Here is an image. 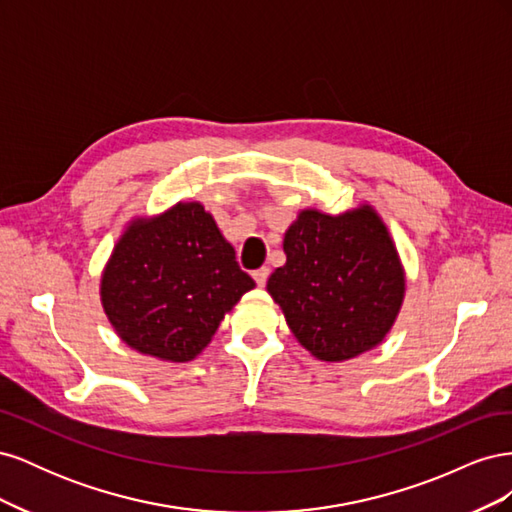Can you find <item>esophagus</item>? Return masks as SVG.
<instances>
[{
    "mask_svg": "<svg viewBox=\"0 0 512 512\" xmlns=\"http://www.w3.org/2000/svg\"><path fill=\"white\" fill-rule=\"evenodd\" d=\"M254 275V280H256V284L262 288L267 284V280H269V269L267 267H262V269H258V271H254L252 273Z\"/></svg>",
    "mask_w": 512,
    "mask_h": 512,
    "instance_id": "obj_1",
    "label": "esophagus"
}]
</instances>
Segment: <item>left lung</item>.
I'll return each mask as SVG.
<instances>
[{
    "label": "left lung",
    "mask_w": 512,
    "mask_h": 512,
    "mask_svg": "<svg viewBox=\"0 0 512 512\" xmlns=\"http://www.w3.org/2000/svg\"><path fill=\"white\" fill-rule=\"evenodd\" d=\"M286 265L267 282L299 344L342 363L382 344L406 294L397 247L371 205L303 209L284 235Z\"/></svg>",
    "instance_id": "left-lung-1"
}]
</instances>
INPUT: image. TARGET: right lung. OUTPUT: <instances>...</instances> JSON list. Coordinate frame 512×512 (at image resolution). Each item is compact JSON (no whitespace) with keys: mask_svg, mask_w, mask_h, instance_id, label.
<instances>
[{"mask_svg":"<svg viewBox=\"0 0 512 512\" xmlns=\"http://www.w3.org/2000/svg\"><path fill=\"white\" fill-rule=\"evenodd\" d=\"M256 284L200 203H177L123 230L100 280L115 333L136 352L188 363Z\"/></svg>","mask_w":512,"mask_h":512,"instance_id":"obj_1","label":"right lung"}]
</instances>
